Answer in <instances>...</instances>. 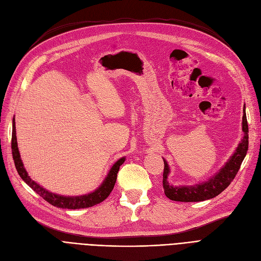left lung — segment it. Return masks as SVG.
Instances as JSON below:
<instances>
[{
    "mask_svg": "<svg viewBox=\"0 0 261 261\" xmlns=\"http://www.w3.org/2000/svg\"><path fill=\"white\" fill-rule=\"evenodd\" d=\"M242 131L243 138L235 148L234 153L230 156L226 163L217 171L212 178L206 181L198 182L194 186H179L174 187L168 182V175L170 173V167L167 161L164 159V175H163V188L166 196L175 201H201L214 198L223 192L230 186L234 176L237 175L241 164L245 158L248 149V124L246 119L245 105L243 107V118H242Z\"/></svg>",
    "mask_w": 261,
    "mask_h": 261,
    "instance_id": "8db88e82",
    "label": "left lung"
}]
</instances>
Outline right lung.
I'll list each match as a JSON object with an SVG mask.
<instances>
[{"label": "right lung", "mask_w": 261, "mask_h": 261, "mask_svg": "<svg viewBox=\"0 0 261 261\" xmlns=\"http://www.w3.org/2000/svg\"><path fill=\"white\" fill-rule=\"evenodd\" d=\"M12 153H13L15 167H16V169H17V172L20 175V178L24 182H26L33 191L38 193V194L42 198L45 199L47 203H49L57 208H67V209L89 208V207H92V206L102 203V201L104 199H106L108 197V195L111 194V192L113 191L116 180H117V173H118V171H119L120 166L125 161V157L119 158L118 161H117L113 165L111 170L108 171L106 178L104 179V181L102 183H100V186L95 191L88 193V194H85V195L65 196V195L56 194V193H53V192H49L46 189H44L43 187H41L39 183L33 181L30 178L27 170L24 169L22 161L20 158L18 145H17V137H16V127H15V116L13 118Z\"/></svg>", "instance_id": "obj_1"}]
</instances>
